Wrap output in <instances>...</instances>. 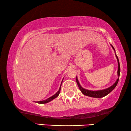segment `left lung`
Returning <instances> with one entry per match:
<instances>
[{
    "label": "left lung",
    "instance_id": "1",
    "mask_svg": "<svg viewBox=\"0 0 131 131\" xmlns=\"http://www.w3.org/2000/svg\"><path fill=\"white\" fill-rule=\"evenodd\" d=\"M111 46H112V47H113V48L114 50V48L113 47V46L112 44H111ZM116 55V57H117V61H118V79L117 80V81H116V83H115L112 86H111L110 87L107 88V89H105V90H100V91H90V90H85L84 89V88H82L81 87L80 84L79 83V81H78V79L76 77V82H77V85L79 86V89L80 90V91H81V92L83 93L84 95H86V96H90V97H104L107 95V94H109L110 92H111L113 90L115 87H116L117 84H118V82L119 80V74H120V66H119V60H118V57Z\"/></svg>",
    "mask_w": 131,
    "mask_h": 131
}]
</instances>
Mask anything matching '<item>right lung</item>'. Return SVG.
Instances as JSON below:
<instances>
[{
  "label": "right lung",
  "mask_w": 131,
  "mask_h": 131,
  "mask_svg": "<svg viewBox=\"0 0 131 131\" xmlns=\"http://www.w3.org/2000/svg\"><path fill=\"white\" fill-rule=\"evenodd\" d=\"M61 84H62V83H61ZM61 87H61H60V88H59V90L58 91V92L56 93V94H55L54 95H53L52 96L49 97V98H48L47 99H46V100H44V101H43L37 102V103H41V104H43V103H47V102H50V101H51L53 100V99H55V97H57L59 95V93H60Z\"/></svg>",
  "instance_id": "1"
}]
</instances>
